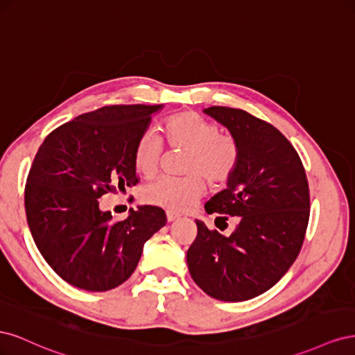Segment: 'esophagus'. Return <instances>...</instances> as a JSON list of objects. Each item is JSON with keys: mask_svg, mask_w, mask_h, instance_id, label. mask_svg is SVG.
<instances>
[{"mask_svg": "<svg viewBox=\"0 0 355 355\" xmlns=\"http://www.w3.org/2000/svg\"><path fill=\"white\" fill-rule=\"evenodd\" d=\"M166 216H167V220H168V222H173V220L179 219V214L175 213V211H170V210L166 211Z\"/></svg>", "mask_w": 355, "mask_h": 355, "instance_id": "obj_1", "label": "esophagus"}]
</instances>
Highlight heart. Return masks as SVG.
Returning a JSON list of instances; mask_svg holds the SVG:
<instances>
[{
  "instance_id": "heart-1",
  "label": "heart",
  "mask_w": 355,
  "mask_h": 355,
  "mask_svg": "<svg viewBox=\"0 0 355 355\" xmlns=\"http://www.w3.org/2000/svg\"><path fill=\"white\" fill-rule=\"evenodd\" d=\"M166 136L171 146L187 151L182 178H161L144 191L148 204L170 211L189 210L210 184H223L234 173L239 161V146L234 139L219 133V127L197 115L182 112L166 124ZM161 144L153 132H145L135 148V166L139 173L151 178L157 173Z\"/></svg>"
}]
</instances>
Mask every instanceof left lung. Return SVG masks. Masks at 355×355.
<instances>
[{
  "label": "left lung",
  "mask_w": 355,
  "mask_h": 355,
  "mask_svg": "<svg viewBox=\"0 0 355 355\" xmlns=\"http://www.w3.org/2000/svg\"><path fill=\"white\" fill-rule=\"evenodd\" d=\"M202 112L227 127L239 146L227 189L204 209L239 216V225L227 237L197 219L188 270L209 296L241 302L270 290L296 261L309 219L308 180L296 149L274 125L227 106Z\"/></svg>",
  "instance_id": "8db88e82"
}]
</instances>
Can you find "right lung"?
<instances>
[{"instance_id":"obj_1","label":"right lung","mask_w":355,"mask_h":355,"mask_svg":"<svg viewBox=\"0 0 355 355\" xmlns=\"http://www.w3.org/2000/svg\"><path fill=\"white\" fill-rule=\"evenodd\" d=\"M163 108L103 106L58 127L40 146L25 187L26 219L40 253L67 283L89 292L123 284L166 225L159 207L139 206L114 220L98 200L137 184L136 144Z\"/></svg>"}]
</instances>
